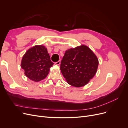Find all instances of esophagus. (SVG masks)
I'll list each match as a JSON object with an SVG mask.
<instances>
[{
    "instance_id": "esophagus-1",
    "label": "esophagus",
    "mask_w": 128,
    "mask_h": 128,
    "mask_svg": "<svg viewBox=\"0 0 128 128\" xmlns=\"http://www.w3.org/2000/svg\"><path fill=\"white\" fill-rule=\"evenodd\" d=\"M60 64V60H59L58 61L56 62V65H59Z\"/></svg>"
}]
</instances>
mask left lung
Wrapping results in <instances>:
<instances>
[{"mask_svg": "<svg viewBox=\"0 0 128 128\" xmlns=\"http://www.w3.org/2000/svg\"><path fill=\"white\" fill-rule=\"evenodd\" d=\"M98 66L96 56L88 46L82 44L65 51L60 70L67 82L79 88L94 77Z\"/></svg>", "mask_w": 128, "mask_h": 128, "instance_id": "1", "label": "left lung"}]
</instances>
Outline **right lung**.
<instances>
[{
    "label": "right lung",
    "instance_id": "obj_1",
    "mask_svg": "<svg viewBox=\"0 0 128 128\" xmlns=\"http://www.w3.org/2000/svg\"><path fill=\"white\" fill-rule=\"evenodd\" d=\"M50 59L45 46L35 45L26 51L22 57L21 66L27 77L38 82L48 76L53 65Z\"/></svg>",
    "mask_w": 128,
    "mask_h": 128
}]
</instances>
